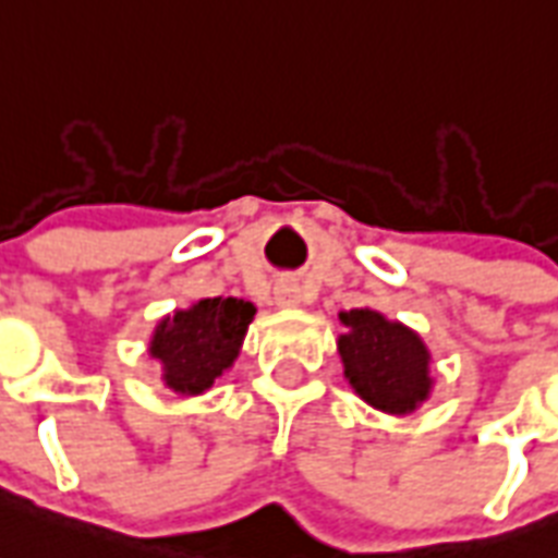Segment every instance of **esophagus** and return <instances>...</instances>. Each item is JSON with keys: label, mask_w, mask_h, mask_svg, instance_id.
Segmentation results:
<instances>
[{"label": "esophagus", "mask_w": 558, "mask_h": 558, "mask_svg": "<svg viewBox=\"0 0 558 558\" xmlns=\"http://www.w3.org/2000/svg\"><path fill=\"white\" fill-rule=\"evenodd\" d=\"M274 300L279 308H296L300 305V284L284 279V282H279L274 288Z\"/></svg>", "instance_id": "1"}]
</instances>
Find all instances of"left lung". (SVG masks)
Masks as SVG:
<instances>
[{"label": "left lung", "mask_w": 558, "mask_h": 558, "mask_svg": "<svg viewBox=\"0 0 558 558\" xmlns=\"http://www.w3.org/2000/svg\"><path fill=\"white\" fill-rule=\"evenodd\" d=\"M338 319L347 328L338 338L343 375L369 408L408 416L430 399L434 361L413 328L375 308L340 311Z\"/></svg>", "instance_id": "1"}]
</instances>
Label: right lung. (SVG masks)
I'll return each instance as SVG.
<instances>
[{"label":"right lung","mask_w":558,"mask_h":558,"mask_svg":"<svg viewBox=\"0 0 558 558\" xmlns=\"http://www.w3.org/2000/svg\"><path fill=\"white\" fill-rule=\"evenodd\" d=\"M256 317V305L239 296H206L174 308L150 335L148 355L162 366V384L177 396H203L232 369Z\"/></svg>","instance_id":"1"}]
</instances>
